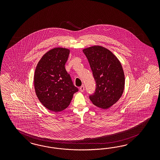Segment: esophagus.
Here are the masks:
<instances>
[{
  "mask_svg": "<svg viewBox=\"0 0 160 160\" xmlns=\"http://www.w3.org/2000/svg\"><path fill=\"white\" fill-rule=\"evenodd\" d=\"M80 90L81 92H83L84 91V86H82L81 87H80Z\"/></svg>",
  "mask_w": 160,
  "mask_h": 160,
  "instance_id": "34e87169",
  "label": "esophagus"
}]
</instances>
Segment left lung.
<instances>
[{"mask_svg":"<svg viewBox=\"0 0 160 160\" xmlns=\"http://www.w3.org/2000/svg\"><path fill=\"white\" fill-rule=\"evenodd\" d=\"M87 57L96 82L95 92L90 96L93 104L107 109L118 101L125 85L121 63L108 49L93 46L82 50Z\"/></svg>","mask_w":160,"mask_h":160,"instance_id":"left-lung-1","label":"left lung"}]
</instances>
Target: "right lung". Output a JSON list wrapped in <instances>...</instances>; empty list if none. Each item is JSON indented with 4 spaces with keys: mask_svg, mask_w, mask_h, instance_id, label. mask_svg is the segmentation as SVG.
Segmentation results:
<instances>
[{
    "mask_svg": "<svg viewBox=\"0 0 160 160\" xmlns=\"http://www.w3.org/2000/svg\"><path fill=\"white\" fill-rule=\"evenodd\" d=\"M69 53L68 48H52L44 54L36 68L35 92L39 101L50 111L66 109L78 90L65 68Z\"/></svg>",
    "mask_w": 160,
    "mask_h": 160,
    "instance_id": "right-lung-1",
    "label": "right lung"
}]
</instances>
